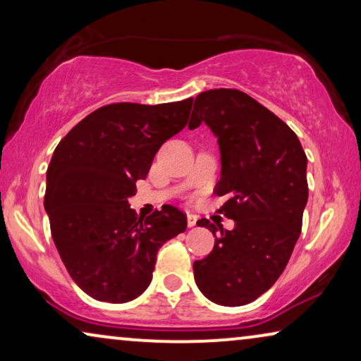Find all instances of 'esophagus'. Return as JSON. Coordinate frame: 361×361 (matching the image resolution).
<instances>
[{"label": "esophagus", "instance_id": "34e87169", "mask_svg": "<svg viewBox=\"0 0 361 361\" xmlns=\"http://www.w3.org/2000/svg\"><path fill=\"white\" fill-rule=\"evenodd\" d=\"M197 220H199V216H197L195 214H187V225L189 226H195Z\"/></svg>", "mask_w": 361, "mask_h": 361}]
</instances>
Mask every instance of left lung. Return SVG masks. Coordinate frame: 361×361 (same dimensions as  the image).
<instances>
[{
    "label": "left lung",
    "mask_w": 361,
    "mask_h": 361,
    "mask_svg": "<svg viewBox=\"0 0 361 361\" xmlns=\"http://www.w3.org/2000/svg\"><path fill=\"white\" fill-rule=\"evenodd\" d=\"M205 123L220 147L219 210L235 220L216 236L209 220L197 221L215 236L214 250L194 263L202 294L220 305L253 302L288 264L307 204V157L295 133L255 98L233 88L197 95L189 128Z\"/></svg>",
    "instance_id": "1"
}]
</instances>
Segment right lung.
Instances as JSON below:
<instances>
[{"label":"right lung","mask_w":361,"mask_h":361,"mask_svg":"<svg viewBox=\"0 0 361 361\" xmlns=\"http://www.w3.org/2000/svg\"><path fill=\"white\" fill-rule=\"evenodd\" d=\"M192 102L111 103L83 118L54 151L44 207L62 263L90 298L136 299L151 283L161 246L185 231L177 207L142 219L128 199L159 147L185 128Z\"/></svg>","instance_id":"right-lung-1"}]
</instances>
